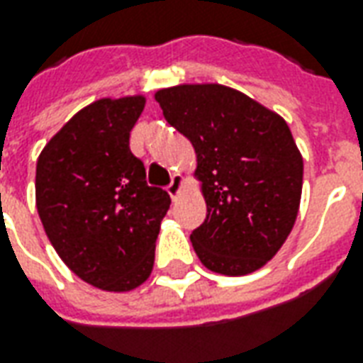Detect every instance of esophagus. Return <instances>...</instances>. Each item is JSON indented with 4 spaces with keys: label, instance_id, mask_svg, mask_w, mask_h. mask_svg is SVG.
Returning <instances> with one entry per match:
<instances>
[{
    "label": "esophagus",
    "instance_id": "34e87169",
    "mask_svg": "<svg viewBox=\"0 0 363 363\" xmlns=\"http://www.w3.org/2000/svg\"><path fill=\"white\" fill-rule=\"evenodd\" d=\"M182 184H184V177L182 174H173V179H171V184L167 186V192H169V196L177 200L179 194H181Z\"/></svg>",
    "mask_w": 363,
    "mask_h": 363
}]
</instances>
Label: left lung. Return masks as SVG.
Returning <instances> with one entry per match:
<instances>
[{
  "mask_svg": "<svg viewBox=\"0 0 363 363\" xmlns=\"http://www.w3.org/2000/svg\"><path fill=\"white\" fill-rule=\"evenodd\" d=\"M163 116L196 151L204 223L190 241L208 270L245 276L280 251L296 223L303 159L280 114L218 83L159 89Z\"/></svg>",
  "mask_w": 363,
  "mask_h": 363,
  "instance_id": "1",
  "label": "left lung"
}]
</instances>
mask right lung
Returning <instances> with one entry per match:
<instances>
[{"label": "right lung", "instance_id": "add662e5", "mask_svg": "<svg viewBox=\"0 0 363 363\" xmlns=\"http://www.w3.org/2000/svg\"><path fill=\"white\" fill-rule=\"evenodd\" d=\"M145 96L99 99L74 114L36 161V210L52 247L83 281L130 291L150 278L171 198L147 186L130 151Z\"/></svg>", "mask_w": 363, "mask_h": 363}]
</instances>
